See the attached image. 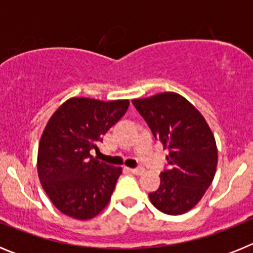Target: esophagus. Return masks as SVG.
<instances>
[{"mask_svg": "<svg viewBox=\"0 0 253 253\" xmlns=\"http://www.w3.org/2000/svg\"><path fill=\"white\" fill-rule=\"evenodd\" d=\"M129 171H130L131 173H134V175H142L143 172H144V169H143L142 167H137V169H129Z\"/></svg>", "mask_w": 253, "mask_h": 253, "instance_id": "esophagus-1", "label": "esophagus"}]
</instances>
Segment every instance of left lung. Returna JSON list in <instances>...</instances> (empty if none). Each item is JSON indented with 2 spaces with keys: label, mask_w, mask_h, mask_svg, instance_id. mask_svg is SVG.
I'll return each mask as SVG.
<instances>
[{
  "label": "left lung",
  "mask_w": 253,
  "mask_h": 253,
  "mask_svg": "<svg viewBox=\"0 0 253 253\" xmlns=\"http://www.w3.org/2000/svg\"><path fill=\"white\" fill-rule=\"evenodd\" d=\"M153 137L169 151L158 190L149 194L162 213L178 215L195 207L215 175L218 151L203 115L185 97L163 92L133 100Z\"/></svg>",
  "instance_id": "left-lung-1"
}]
</instances>
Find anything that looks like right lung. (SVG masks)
<instances>
[{
    "label": "right lung",
    "instance_id": "add662e5",
    "mask_svg": "<svg viewBox=\"0 0 253 253\" xmlns=\"http://www.w3.org/2000/svg\"><path fill=\"white\" fill-rule=\"evenodd\" d=\"M128 100L100 101L73 97L53 114L39 143L38 175L59 211L91 219L107 205L122 167L93 157L106 131L123 118Z\"/></svg>",
    "mask_w": 253,
    "mask_h": 253
}]
</instances>
